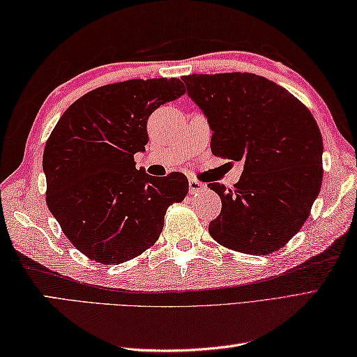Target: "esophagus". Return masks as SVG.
Masks as SVG:
<instances>
[{"mask_svg": "<svg viewBox=\"0 0 357 357\" xmlns=\"http://www.w3.org/2000/svg\"><path fill=\"white\" fill-rule=\"evenodd\" d=\"M206 188H207V185L199 183L198 179H190V181H188V192H190L192 195L206 190Z\"/></svg>", "mask_w": 357, "mask_h": 357, "instance_id": "34e87169", "label": "esophagus"}]
</instances>
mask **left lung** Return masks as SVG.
Listing matches in <instances>:
<instances>
[{
    "instance_id": "obj_1",
    "label": "left lung",
    "mask_w": 357,
    "mask_h": 357,
    "mask_svg": "<svg viewBox=\"0 0 357 357\" xmlns=\"http://www.w3.org/2000/svg\"><path fill=\"white\" fill-rule=\"evenodd\" d=\"M187 95L211 128V153L244 161L233 188L211 183L222 210L208 225L219 244L268 255L298 233L322 184V135L288 90L255 73L188 75Z\"/></svg>"
}]
</instances>
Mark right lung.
Segmentation results:
<instances>
[{
    "label": "right lung",
    "mask_w": 357,
    "mask_h": 357,
    "mask_svg": "<svg viewBox=\"0 0 357 357\" xmlns=\"http://www.w3.org/2000/svg\"><path fill=\"white\" fill-rule=\"evenodd\" d=\"M185 93L178 78L98 87L67 109L43 155L45 201L64 234L89 259L118 265L155 244L164 215L188 192L183 173L150 176L133 155L146 150L147 119Z\"/></svg>",
    "instance_id": "obj_1"
}]
</instances>
